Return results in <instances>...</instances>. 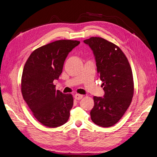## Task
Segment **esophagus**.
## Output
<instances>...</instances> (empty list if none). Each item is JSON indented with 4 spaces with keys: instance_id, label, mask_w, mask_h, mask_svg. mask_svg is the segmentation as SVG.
Masks as SVG:
<instances>
[{
    "instance_id": "1",
    "label": "esophagus",
    "mask_w": 157,
    "mask_h": 157,
    "mask_svg": "<svg viewBox=\"0 0 157 157\" xmlns=\"http://www.w3.org/2000/svg\"><path fill=\"white\" fill-rule=\"evenodd\" d=\"M74 98L76 100H81L83 98V95L82 94H75L74 95Z\"/></svg>"
}]
</instances>
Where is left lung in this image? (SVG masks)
<instances>
[{
	"label": "left lung",
	"mask_w": 157,
	"mask_h": 157,
	"mask_svg": "<svg viewBox=\"0 0 157 157\" xmlns=\"http://www.w3.org/2000/svg\"><path fill=\"white\" fill-rule=\"evenodd\" d=\"M83 42L93 51L105 92L102 98L93 97L90 118L96 124L109 127L122 118L132 102L134 89L132 68L122 50L113 43L101 37H90Z\"/></svg>",
	"instance_id": "1"
}]
</instances>
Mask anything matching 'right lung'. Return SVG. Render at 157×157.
Returning <instances> with one entry per match:
<instances>
[{"instance_id":"1","label":"right lung","mask_w":157,"mask_h":157,"mask_svg":"<svg viewBox=\"0 0 157 157\" xmlns=\"http://www.w3.org/2000/svg\"><path fill=\"white\" fill-rule=\"evenodd\" d=\"M80 43L59 40L36 49L24 66L21 93L34 117L42 124L56 128L68 121L74 104L71 94L56 90L54 79L63 72L69 52Z\"/></svg>"}]
</instances>
